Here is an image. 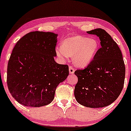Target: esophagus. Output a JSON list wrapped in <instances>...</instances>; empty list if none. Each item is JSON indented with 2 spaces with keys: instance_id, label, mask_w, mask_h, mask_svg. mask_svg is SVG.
I'll use <instances>...</instances> for the list:
<instances>
[{
  "instance_id": "1",
  "label": "esophagus",
  "mask_w": 131,
  "mask_h": 131,
  "mask_svg": "<svg viewBox=\"0 0 131 131\" xmlns=\"http://www.w3.org/2000/svg\"><path fill=\"white\" fill-rule=\"evenodd\" d=\"M74 69L72 67H70L69 68V72H70V74H73L74 73Z\"/></svg>"
}]
</instances>
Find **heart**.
Instances as JSON below:
<instances>
[{"label":"heart","mask_w":131,"mask_h":131,"mask_svg":"<svg viewBox=\"0 0 131 131\" xmlns=\"http://www.w3.org/2000/svg\"><path fill=\"white\" fill-rule=\"evenodd\" d=\"M99 47V42L95 39L76 36L66 39L63 42L61 47L56 48V53L62 59L73 55L75 63L83 67L92 61Z\"/></svg>","instance_id":"b5f03b06"}]
</instances>
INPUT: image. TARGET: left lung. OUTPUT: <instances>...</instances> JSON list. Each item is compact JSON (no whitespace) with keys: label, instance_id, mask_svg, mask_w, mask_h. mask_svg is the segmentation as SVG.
I'll return each instance as SVG.
<instances>
[{"label":"left lung","instance_id":"obj_1","mask_svg":"<svg viewBox=\"0 0 131 131\" xmlns=\"http://www.w3.org/2000/svg\"><path fill=\"white\" fill-rule=\"evenodd\" d=\"M87 32L99 37L101 47L87 67L74 72L78 78L74 96L86 107H105L115 102L122 91L125 64L119 47L108 33L101 28Z\"/></svg>","mask_w":131,"mask_h":131}]
</instances>
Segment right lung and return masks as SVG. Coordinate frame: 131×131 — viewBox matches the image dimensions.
<instances>
[{
    "label": "right lung",
    "mask_w": 131,
    "mask_h": 131,
    "mask_svg": "<svg viewBox=\"0 0 131 131\" xmlns=\"http://www.w3.org/2000/svg\"><path fill=\"white\" fill-rule=\"evenodd\" d=\"M57 36L50 32H31L13 48L7 82L10 94L20 104L32 107L49 104L57 87L68 76V66L54 60Z\"/></svg>",
    "instance_id": "obj_1"
}]
</instances>
